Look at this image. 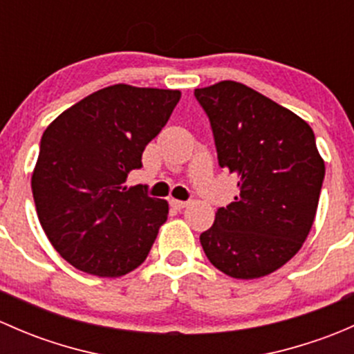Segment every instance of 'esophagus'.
I'll return each instance as SVG.
<instances>
[{
    "mask_svg": "<svg viewBox=\"0 0 354 354\" xmlns=\"http://www.w3.org/2000/svg\"><path fill=\"white\" fill-rule=\"evenodd\" d=\"M171 207H173V209H176V210H181V209H185V207L188 205V202H185V200H176V198H173L171 200Z\"/></svg>",
    "mask_w": 354,
    "mask_h": 354,
    "instance_id": "obj_1",
    "label": "esophagus"
}]
</instances>
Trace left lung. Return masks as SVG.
<instances>
[{
	"label": "left lung",
	"instance_id": "1",
	"mask_svg": "<svg viewBox=\"0 0 354 354\" xmlns=\"http://www.w3.org/2000/svg\"><path fill=\"white\" fill-rule=\"evenodd\" d=\"M219 166L238 197L200 234L207 259L236 279L267 276L298 253L312 230L326 176L310 124L240 82L195 88Z\"/></svg>",
	"mask_w": 354,
	"mask_h": 354
}]
</instances>
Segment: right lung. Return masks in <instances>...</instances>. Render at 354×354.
<instances>
[{"label":"right lung","mask_w":354,"mask_h":354,"mask_svg":"<svg viewBox=\"0 0 354 354\" xmlns=\"http://www.w3.org/2000/svg\"><path fill=\"white\" fill-rule=\"evenodd\" d=\"M180 91L118 84L63 111L42 133L32 194L56 252L82 272L120 277L137 269L167 219L166 200L127 188Z\"/></svg>","instance_id":"1"}]
</instances>
